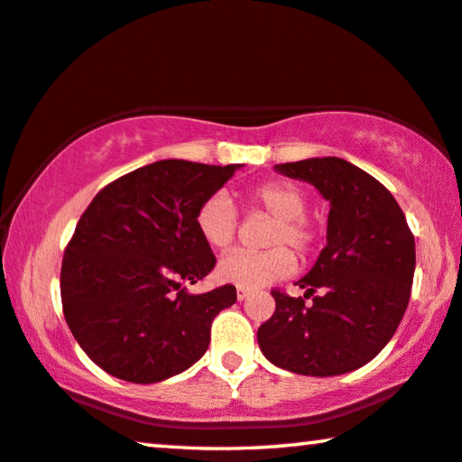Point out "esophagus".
<instances>
[{"mask_svg": "<svg viewBox=\"0 0 462 462\" xmlns=\"http://www.w3.org/2000/svg\"><path fill=\"white\" fill-rule=\"evenodd\" d=\"M251 296V290H246V288H238L236 290V298H238V302H245V300Z\"/></svg>", "mask_w": 462, "mask_h": 462, "instance_id": "esophagus-1", "label": "esophagus"}]
</instances>
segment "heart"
<instances>
[{
	"label": "heart",
	"instance_id": "b5f03b06",
	"mask_svg": "<svg viewBox=\"0 0 462 462\" xmlns=\"http://www.w3.org/2000/svg\"><path fill=\"white\" fill-rule=\"evenodd\" d=\"M251 209L265 211L275 219L269 230L265 253L236 251L219 259L216 273L224 283L254 290L288 277L296 267L294 254L306 257L317 246V226L306 217V197L296 185L285 180H271L254 187L246 195ZM197 230L205 245L214 251H226L236 238L238 214L226 195H211L197 209Z\"/></svg>",
	"mask_w": 462,
	"mask_h": 462
}]
</instances>
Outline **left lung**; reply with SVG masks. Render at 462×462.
<instances>
[{"label": "left lung", "instance_id": "left-lung-1", "mask_svg": "<svg viewBox=\"0 0 462 462\" xmlns=\"http://www.w3.org/2000/svg\"><path fill=\"white\" fill-rule=\"evenodd\" d=\"M275 172L310 182L331 209L327 246L296 282L313 304L271 291L275 312L259 327V347L296 374H347L374 360L397 331L411 296L415 238L389 189L347 160L309 158L275 164Z\"/></svg>", "mask_w": 462, "mask_h": 462}]
</instances>
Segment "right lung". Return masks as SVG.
<instances>
[{
  "mask_svg": "<svg viewBox=\"0 0 462 462\" xmlns=\"http://www.w3.org/2000/svg\"><path fill=\"white\" fill-rule=\"evenodd\" d=\"M245 164L158 160L94 197L63 254L61 302L69 331L111 376L152 384L201 360L211 320L236 302L222 285H185L216 265L197 209Z\"/></svg>",
  "mask_w": 462,
  "mask_h": 462,
  "instance_id": "obj_1",
  "label": "right lung"
}]
</instances>
